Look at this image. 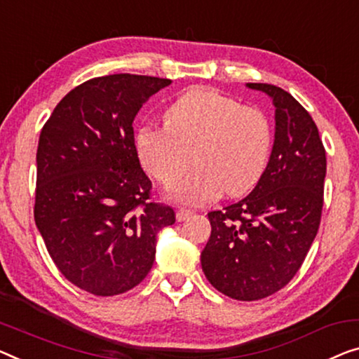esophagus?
<instances>
[{
  "label": "esophagus",
  "instance_id": "obj_1",
  "mask_svg": "<svg viewBox=\"0 0 359 359\" xmlns=\"http://www.w3.org/2000/svg\"><path fill=\"white\" fill-rule=\"evenodd\" d=\"M191 214L194 212H191L190 210H179L177 214H175V217H177L179 222H182V221H185V219H189Z\"/></svg>",
  "mask_w": 359,
  "mask_h": 359
}]
</instances>
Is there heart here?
<instances>
[{"instance_id":"obj_1","label":"heart","mask_w":359,"mask_h":359,"mask_svg":"<svg viewBox=\"0 0 359 359\" xmlns=\"http://www.w3.org/2000/svg\"><path fill=\"white\" fill-rule=\"evenodd\" d=\"M164 127H142L135 148L143 169L174 203L200 206L226 194L240 196L258 184L269 159L272 128L263 111L210 88L182 95L165 109Z\"/></svg>"}]
</instances>
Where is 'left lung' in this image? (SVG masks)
Instances as JSON below:
<instances>
[{
	"label": "left lung",
	"mask_w": 359,
	"mask_h": 359,
	"mask_svg": "<svg viewBox=\"0 0 359 359\" xmlns=\"http://www.w3.org/2000/svg\"><path fill=\"white\" fill-rule=\"evenodd\" d=\"M276 106L274 147L258 185L242 201L208 212L201 267L211 285L240 302L279 292L316 237L324 203L325 149L313 117L276 85L247 83Z\"/></svg>",
	"instance_id": "8db88e82"
}]
</instances>
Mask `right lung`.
<instances>
[{
    "label": "right lung",
    "mask_w": 359,
    "mask_h": 359,
    "mask_svg": "<svg viewBox=\"0 0 359 359\" xmlns=\"http://www.w3.org/2000/svg\"><path fill=\"white\" fill-rule=\"evenodd\" d=\"M169 79H90L57 103L36 149L34 216L66 279L96 297L119 295L151 269L170 206L151 200L132 122Z\"/></svg>",
    "instance_id": "add662e5"
}]
</instances>
